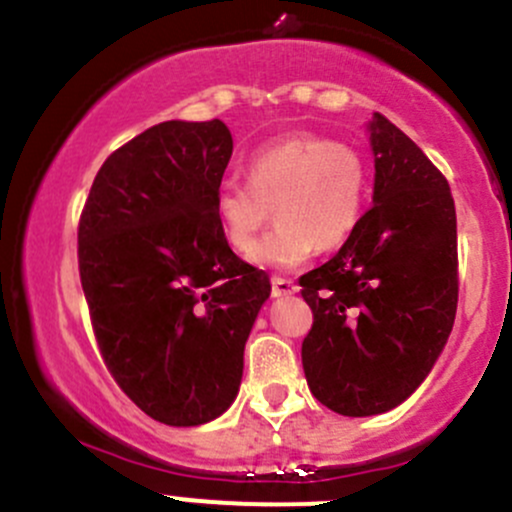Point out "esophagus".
I'll list each match as a JSON object with an SVG mask.
<instances>
[{
  "label": "esophagus",
  "mask_w": 512,
  "mask_h": 512,
  "mask_svg": "<svg viewBox=\"0 0 512 512\" xmlns=\"http://www.w3.org/2000/svg\"><path fill=\"white\" fill-rule=\"evenodd\" d=\"M273 296L276 298H281V296H293V293L298 291V286L296 283L291 281V278H273Z\"/></svg>",
  "instance_id": "obj_1"
}]
</instances>
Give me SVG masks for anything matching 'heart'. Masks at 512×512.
<instances>
[{
  "instance_id": "heart-1",
  "label": "heart",
  "mask_w": 512,
  "mask_h": 512,
  "mask_svg": "<svg viewBox=\"0 0 512 512\" xmlns=\"http://www.w3.org/2000/svg\"><path fill=\"white\" fill-rule=\"evenodd\" d=\"M246 174L249 184L219 186L214 214L226 244L249 256L274 206L279 226L251 256L258 266L283 271L301 266L318 246H341L363 216L366 164L353 149L323 136L273 141L251 156Z\"/></svg>"
}]
</instances>
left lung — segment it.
Returning a JSON list of instances; mask_svg holds the SVG:
<instances>
[{"instance_id":"left-lung-1","label":"left lung","mask_w":512,"mask_h":512,"mask_svg":"<svg viewBox=\"0 0 512 512\" xmlns=\"http://www.w3.org/2000/svg\"><path fill=\"white\" fill-rule=\"evenodd\" d=\"M373 206L323 266L303 273L313 326L301 361L331 411L366 418L426 381L458 308V229L445 176L383 114L368 121Z\"/></svg>"}]
</instances>
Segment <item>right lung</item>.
<instances>
[{"mask_svg":"<svg viewBox=\"0 0 512 512\" xmlns=\"http://www.w3.org/2000/svg\"><path fill=\"white\" fill-rule=\"evenodd\" d=\"M231 151L219 119L151 126L104 161L79 221V276L106 368L166 426L229 411L271 296L268 273L231 251L214 214Z\"/></svg>","mask_w":512,"mask_h":512,"instance_id":"right-lung-1","label":"right lung"}]
</instances>
